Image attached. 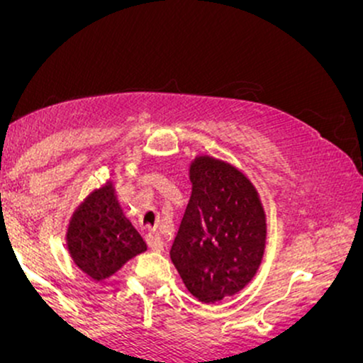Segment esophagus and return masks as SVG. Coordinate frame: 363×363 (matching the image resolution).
<instances>
[{
	"mask_svg": "<svg viewBox=\"0 0 363 363\" xmlns=\"http://www.w3.org/2000/svg\"><path fill=\"white\" fill-rule=\"evenodd\" d=\"M145 242H147L150 251L160 252L162 249H164V242H162V240H160V237L155 235V234H152V232L145 235Z\"/></svg>",
	"mask_w": 363,
	"mask_h": 363,
	"instance_id": "obj_1",
	"label": "esophagus"
}]
</instances>
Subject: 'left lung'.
Wrapping results in <instances>:
<instances>
[{
    "instance_id": "left-lung-1",
    "label": "left lung",
    "mask_w": 363,
    "mask_h": 363,
    "mask_svg": "<svg viewBox=\"0 0 363 363\" xmlns=\"http://www.w3.org/2000/svg\"><path fill=\"white\" fill-rule=\"evenodd\" d=\"M193 193L170 259L186 289L201 302L242 290L264 252V211L256 189L239 170L210 157L191 165Z\"/></svg>"
}]
</instances>
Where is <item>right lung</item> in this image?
I'll return each mask as SVG.
<instances>
[{
  "mask_svg": "<svg viewBox=\"0 0 363 363\" xmlns=\"http://www.w3.org/2000/svg\"><path fill=\"white\" fill-rule=\"evenodd\" d=\"M68 247L78 268L94 280L116 273L147 244L124 218L111 186L91 193L73 215Z\"/></svg>",
  "mask_w": 363,
  "mask_h": 363,
  "instance_id": "obj_1",
  "label": "right lung"
}]
</instances>
